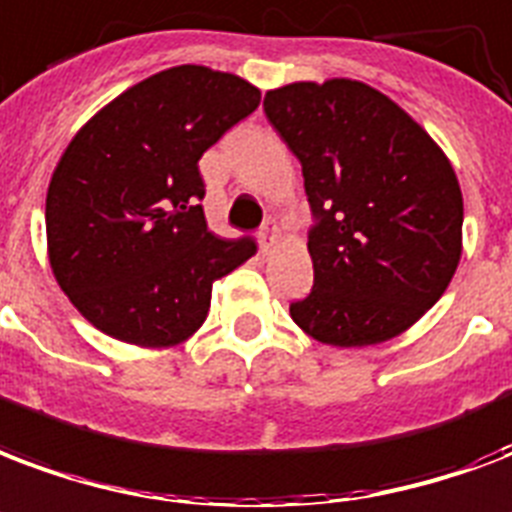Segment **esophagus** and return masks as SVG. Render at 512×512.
<instances>
[{"label":"esophagus","mask_w":512,"mask_h":512,"mask_svg":"<svg viewBox=\"0 0 512 512\" xmlns=\"http://www.w3.org/2000/svg\"><path fill=\"white\" fill-rule=\"evenodd\" d=\"M257 241H260L263 252H268V249L279 241V228H276V222H265L263 228H260V233H257Z\"/></svg>","instance_id":"1"}]
</instances>
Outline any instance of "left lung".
Listing matches in <instances>:
<instances>
[{
  "mask_svg": "<svg viewBox=\"0 0 512 512\" xmlns=\"http://www.w3.org/2000/svg\"><path fill=\"white\" fill-rule=\"evenodd\" d=\"M265 117L303 166L314 287L290 317L330 346L405 333L462 257V190L432 136L357 80L265 93Z\"/></svg>",
  "mask_w": 512,
  "mask_h": 512,
  "instance_id": "1",
  "label": "left lung"
}]
</instances>
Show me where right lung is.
Returning a JSON list of instances; mask_svg holds the SVG:
<instances>
[{
  "label": "right lung",
  "instance_id": "1",
  "mask_svg": "<svg viewBox=\"0 0 512 512\" xmlns=\"http://www.w3.org/2000/svg\"><path fill=\"white\" fill-rule=\"evenodd\" d=\"M236 74L174 66L93 115L61 155L45 201L50 268L101 333L174 346L204 325L212 284L257 252L206 228L198 161L252 115Z\"/></svg>",
  "mask_w": 512,
  "mask_h": 512
}]
</instances>
